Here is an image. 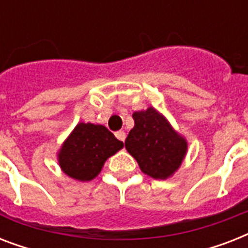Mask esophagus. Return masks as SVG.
I'll return each mask as SVG.
<instances>
[{"instance_id": "34e87169", "label": "esophagus", "mask_w": 248, "mask_h": 248, "mask_svg": "<svg viewBox=\"0 0 248 248\" xmlns=\"http://www.w3.org/2000/svg\"><path fill=\"white\" fill-rule=\"evenodd\" d=\"M116 138L118 140H121V141H124V139H126V132L122 131V130H120V131L116 132Z\"/></svg>"}]
</instances>
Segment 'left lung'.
I'll use <instances>...</instances> for the list:
<instances>
[{"label": "left lung", "mask_w": 248, "mask_h": 248, "mask_svg": "<svg viewBox=\"0 0 248 248\" xmlns=\"http://www.w3.org/2000/svg\"><path fill=\"white\" fill-rule=\"evenodd\" d=\"M132 118L135 126L128 132L124 147L140 170L161 180L173 175L186 155V140L153 107L135 112Z\"/></svg>", "instance_id": "1"}]
</instances>
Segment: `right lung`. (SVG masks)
<instances>
[{
  "label": "right lung",
  "mask_w": 248,
  "mask_h": 248,
  "mask_svg": "<svg viewBox=\"0 0 248 248\" xmlns=\"http://www.w3.org/2000/svg\"><path fill=\"white\" fill-rule=\"evenodd\" d=\"M124 148L103 124H78L64 141L58 155L63 172L78 181H90L96 177L110 155Z\"/></svg>",
  "instance_id": "add662e5"
}]
</instances>
